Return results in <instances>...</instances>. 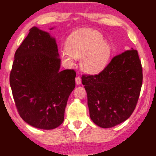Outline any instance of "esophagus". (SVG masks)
I'll return each mask as SVG.
<instances>
[{
  "label": "esophagus",
  "mask_w": 156,
  "mask_h": 156,
  "mask_svg": "<svg viewBox=\"0 0 156 156\" xmlns=\"http://www.w3.org/2000/svg\"><path fill=\"white\" fill-rule=\"evenodd\" d=\"M76 85H80V84L81 83V79H80V77H76Z\"/></svg>",
  "instance_id": "34e87169"
}]
</instances>
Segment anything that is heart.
<instances>
[{"instance_id": "b5f03b06", "label": "heart", "mask_w": 156, "mask_h": 156, "mask_svg": "<svg viewBox=\"0 0 156 156\" xmlns=\"http://www.w3.org/2000/svg\"><path fill=\"white\" fill-rule=\"evenodd\" d=\"M66 51L61 53L62 60L73 64V57L81 58L80 68L84 73L95 75L106 67L112 55V47L99 31L82 28L73 32L65 44Z\"/></svg>"}]
</instances>
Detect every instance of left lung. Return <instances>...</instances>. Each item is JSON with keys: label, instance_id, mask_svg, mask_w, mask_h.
Listing matches in <instances>:
<instances>
[{"label": "left lung", "instance_id": "obj_1", "mask_svg": "<svg viewBox=\"0 0 156 156\" xmlns=\"http://www.w3.org/2000/svg\"><path fill=\"white\" fill-rule=\"evenodd\" d=\"M138 52L131 48L112 58L98 75L82 76L89 115L101 128H112L130 117L142 85Z\"/></svg>", "mask_w": 156, "mask_h": 156}]
</instances>
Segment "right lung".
Returning a JSON list of instances; mask_svg holds the SVG:
<instances>
[{
    "label": "right lung",
    "instance_id": "right-lung-1",
    "mask_svg": "<svg viewBox=\"0 0 156 156\" xmlns=\"http://www.w3.org/2000/svg\"><path fill=\"white\" fill-rule=\"evenodd\" d=\"M29 31L15 52L10 73L14 101L20 116L28 125L54 129L64 121L76 73L73 69L60 70L54 37L36 26Z\"/></svg>",
    "mask_w": 156,
    "mask_h": 156
}]
</instances>
